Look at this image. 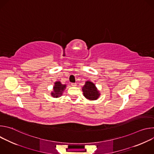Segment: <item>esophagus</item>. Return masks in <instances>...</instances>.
Here are the masks:
<instances>
[{"label": "esophagus", "instance_id": "esophagus-1", "mask_svg": "<svg viewBox=\"0 0 154 154\" xmlns=\"http://www.w3.org/2000/svg\"><path fill=\"white\" fill-rule=\"evenodd\" d=\"M71 85H72V86H77V83H71Z\"/></svg>", "mask_w": 154, "mask_h": 154}]
</instances>
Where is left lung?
Instances as JSON below:
<instances>
[{
  "label": "left lung",
  "mask_w": 154,
  "mask_h": 154,
  "mask_svg": "<svg viewBox=\"0 0 154 154\" xmlns=\"http://www.w3.org/2000/svg\"><path fill=\"white\" fill-rule=\"evenodd\" d=\"M82 91L85 97L90 100H96L100 96L95 84L90 80L85 82V85L82 87Z\"/></svg>",
  "instance_id": "1"
}]
</instances>
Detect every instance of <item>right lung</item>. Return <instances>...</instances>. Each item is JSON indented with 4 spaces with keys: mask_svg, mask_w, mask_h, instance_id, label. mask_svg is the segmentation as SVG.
I'll return each mask as SVG.
<instances>
[{
    "mask_svg": "<svg viewBox=\"0 0 154 154\" xmlns=\"http://www.w3.org/2000/svg\"><path fill=\"white\" fill-rule=\"evenodd\" d=\"M66 85L62 84L60 81L55 82L53 86V90L51 93V96L54 98L61 97L66 89Z\"/></svg>",
    "mask_w": 154,
    "mask_h": 154,
    "instance_id": "add662e5",
    "label": "right lung"
}]
</instances>
